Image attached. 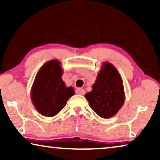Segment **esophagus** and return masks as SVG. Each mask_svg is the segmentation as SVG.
<instances>
[{"mask_svg": "<svg viewBox=\"0 0 160 160\" xmlns=\"http://www.w3.org/2000/svg\"><path fill=\"white\" fill-rule=\"evenodd\" d=\"M76 94H78V95H84L85 94V90L84 89H82V88H78L76 89Z\"/></svg>", "mask_w": 160, "mask_h": 160, "instance_id": "1", "label": "esophagus"}]
</instances>
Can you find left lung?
<instances>
[{"label": "left lung", "instance_id": "left-lung-1", "mask_svg": "<svg viewBox=\"0 0 160 160\" xmlns=\"http://www.w3.org/2000/svg\"><path fill=\"white\" fill-rule=\"evenodd\" d=\"M91 92L84 95L91 108L104 119L113 117L125 100L123 82L116 67L108 62L102 65Z\"/></svg>", "mask_w": 160, "mask_h": 160}]
</instances>
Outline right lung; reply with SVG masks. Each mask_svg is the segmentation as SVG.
<instances>
[{
  "instance_id": "right-lung-1",
  "label": "right lung",
  "mask_w": 160,
  "mask_h": 160,
  "mask_svg": "<svg viewBox=\"0 0 160 160\" xmlns=\"http://www.w3.org/2000/svg\"><path fill=\"white\" fill-rule=\"evenodd\" d=\"M62 68L58 60L46 62L37 73L31 87L32 104L40 114L54 117L65 106L74 94L72 87H66L62 79Z\"/></svg>"
}]
</instances>
